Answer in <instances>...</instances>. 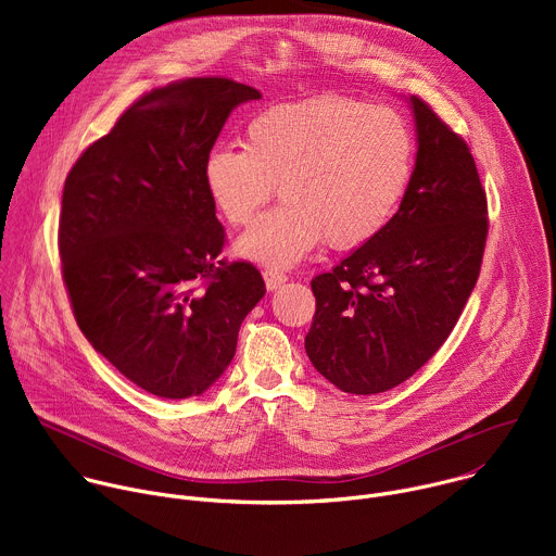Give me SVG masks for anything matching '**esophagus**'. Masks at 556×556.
I'll use <instances>...</instances> for the list:
<instances>
[{
    "label": "esophagus",
    "mask_w": 556,
    "mask_h": 556,
    "mask_svg": "<svg viewBox=\"0 0 556 556\" xmlns=\"http://www.w3.org/2000/svg\"><path fill=\"white\" fill-rule=\"evenodd\" d=\"M286 275L283 273H279V270H273V268H266L264 270V281H266V288L273 292V290H277V288H281V283H286Z\"/></svg>",
    "instance_id": "obj_1"
}]
</instances>
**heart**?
<instances>
[{"label":"heart","instance_id":"b5f03b06","mask_svg":"<svg viewBox=\"0 0 556 556\" xmlns=\"http://www.w3.org/2000/svg\"><path fill=\"white\" fill-rule=\"evenodd\" d=\"M242 149L215 147L204 189L230 226H244L279 189L283 200L237 240L235 253L270 268L301 262L326 237L337 251L367 244L387 226L414 176V136L389 108L339 97L255 114Z\"/></svg>","mask_w":556,"mask_h":556}]
</instances>
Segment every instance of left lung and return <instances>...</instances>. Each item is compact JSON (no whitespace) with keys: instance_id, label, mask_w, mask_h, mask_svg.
I'll use <instances>...</instances> for the list:
<instances>
[{"instance_id":"obj_1","label":"left lung","mask_w":556,"mask_h":556,"mask_svg":"<svg viewBox=\"0 0 556 556\" xmlns=\"http://www.w3.org/2000/svg\"><path fill=\"white\" fill-rule=\"evenodd\" d=\"M409 189L387 226L312 279L305 334L314 369L341 391L369 395L414 376L448 339L480 277L486 193L466 142L418 97Z\"/></svg>"}]
</instances>
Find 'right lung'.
<instances>
[{
    "instance_id": "1",
    "label": "right lung",
    "mask_w": 556,
    "mask_h": 556,
    "mask_svg": "<svg viewBox=\"0 0 556 556\" xmlns=\"http://www.w3.org/2000/svg\"><path fill=\"white\" fill-rule=\"evenodd\" d=\"M257 99L219 76L153 90L65 178L59 251L76 324L157 399L204 393L266 294L253 264L217 262L224 228L202 180L230 112Z\"/></svg>"
}]
</instances>
